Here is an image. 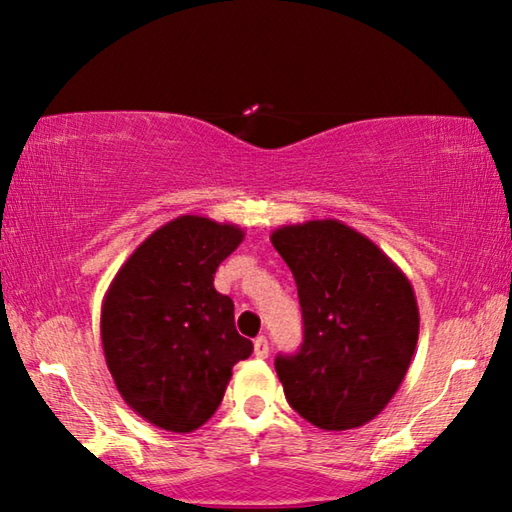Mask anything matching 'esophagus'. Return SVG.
I'll list each match as a JSON object with an SVG mask.
<instances>
[{
	"label": "esophagus",
	"mask_w": 512,
	"mask_h": 512,
	"mask_svg": "<svg viewBox=\"0 0 512 512\" xmlns=\"http://www.w3.org/2000/svg\"><path fill=\"white\" fill-rule=\"evenodd\" d=\"M268 352H271V345H268L266 336H259V339H255V357L266 359Z\"/></svg>",
	"instance_id": "34e87169"
}]
</instances>
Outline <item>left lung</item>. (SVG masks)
Instances as JSON below:
<instances>
[{
  "mask_svg": "<svg viewBox=\"0 0 512 512\" xmlns=\"http://www.w3.org/2000/svg\"><path fill=\"white\" fill-rule=\"evenodd\" d=\"M296 277L305 343L275 370L293 411L325 431L357 429L386 409L411 366L420 311L409 277L336 219L273 230Z\"/></svg>",
  "mask_w": 512,
  "mask_h": 512,
  "instance_id": "1",
  "label": "left lung"
}]
</instances>
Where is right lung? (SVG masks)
<instances>
[{
    "label": "right lung",
    "mask_w": 512,
    "mask_h": 512,
    "mask_svg": "<svg viewBox=\"0 0 512 512\" xmlns=\"http://www.w3.org/2000/svg\"><path fill=\"white\" fill-rule=\"evenodd\" d=\"M241 241L235 223L183 214L133 250L103 296L106 366L153 427H201L219 409L232 366L253 354L235 327V302L214 289L216 268Z\"/></svg>",
    "instance_id": "right-lung-1"
}]
</instances>
